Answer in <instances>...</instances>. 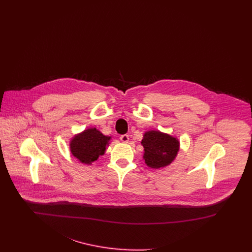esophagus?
Returning <instances> with one entry per match:
<instances>
[{
	"mask_svg": "<svg viewBox=\"0 0 252 252\" xmlns=\"http://www.w3.org/2000/svg\"><path fill=\"white\" fill-rule=\"evenodd\" d=\"M120 140L122 143H128V141H129V136L126 135V134L122 135L120 137Z\"/></svg>",
	"mask_w": 252,
	"mask_h": 252,
	"instance_id": "1",
	"label": "esophagus"
}]
</instances>
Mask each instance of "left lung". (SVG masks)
<instances>
[{
  "label": "left lung",
  "mask_w": 252,
  "mask_h": 252,
  "mask_svg": "<svg viewBox=\"0 0 252 252\" xmlns=\"http://www.w3.org/2000/svg\"><path fill=\"white\" fill-rule=\"evenodd\" d=\"M141 144L144 146L146 165L154 169L172 163L180 150V142L177 138L158 130L145 132Z\"/></svg>",
  "instance_id": "obj_1"
}]
</instances>
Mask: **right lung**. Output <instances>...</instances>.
<instances>
[{
  "mask_svg": "<svg viewBox=\"0 0 252 252\" xmlns=\"http://www.w3.org/2000/svg\"><path fill=\"white\" fill-rule=\"evenodd\" d=\"M111 137L105 136L95 127L88 128L75 135L70 143L72 156L85 164H92L105 154Z\"/></svg>",
  "mask_w": 252,
  "mask_h": 252,
  "instance_id": "add662e5",
  "label": "right lung"
}]
</instances>
